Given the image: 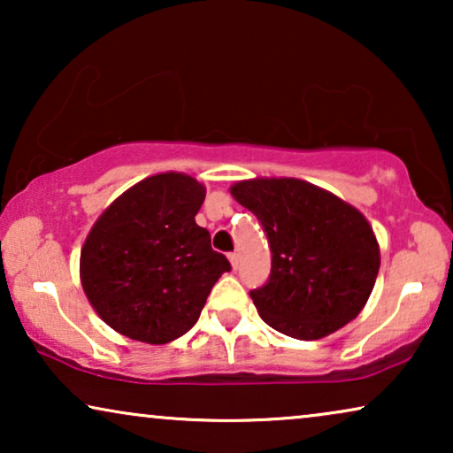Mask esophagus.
I'll list each match as a JSON object with an SVG mask.
<instances>
[{"mask_svg":"<svg viewBox=\"0 0 453 453\" xmlns=\"http://www.w3.org/2000/svg\"><path fill=\"white\" fill-rule=\"evenodd\" d=\"M228 262H231L233 270H237L239 268V253H231V256H228Z\"/></svg>","mask_w":453,"mask_h":453,"instance_id":"esophagus-1","label":"esophagus"}]
</instances>
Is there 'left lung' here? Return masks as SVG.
Instances as JSON below:
<instances>
[{
  "label": "left lung",
  "mask_w": 453,
  "mask_h": 453,
  "mask_svg": "<svg viewBox=\"0 0 453 453\" xmlns=\"http://www.w3.org/2000/svg\"><path fill=\"white\" fill-rule=\"evenodd\" d=\"M231 196L262 222L272 272L251 290L259 318L296 340H319L367 305L381 256L369 220L332 191L295 177H256Z\"/></svg>",
  "instance_id": "8db88e82"
}]
</instances>
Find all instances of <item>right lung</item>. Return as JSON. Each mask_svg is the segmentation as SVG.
<instances>
[{
    "instance_id": "add662e5",
    "label": "right lung",
    "mask_w": 453,
    "mask_h": 453,
    "mask_svg": "<svg viewBox=\"0 0 453 453\" xmlns=\"http://www.w3.org/2000/svg\"><path fill=\"white\" fill-rule=\"evenodd\" d=\"M206 188L185 173L132 185L98 216L80 251L84 295L109 327L146 344L191 330L216 280L231 270L196 225Z\"/></svg>"
}]
</instances>
